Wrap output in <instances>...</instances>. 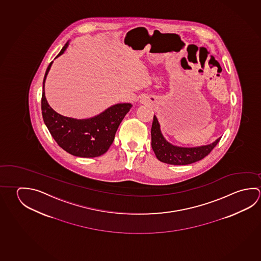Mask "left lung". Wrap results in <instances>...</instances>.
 <instances>
[{
  "label": "left lung",
  "instance_id": "obj_1",
  "mask_svg": "<svg viewBox=\"0 0 261 261\" xmlns=\"http://www.w3.org/2000/svg\"><path fill=\"white\" fill-rule=\"evenodd\" d=\"M151 146L158 160L161 162L171 165H188L202 160L210 154L220 138L206 146L196 147H181L173 146L165 139L160 131V124L155 115L151 128Z\"/></svg>",
  "mask_w": 261,
  "mask_h": 261
}]
</instances>
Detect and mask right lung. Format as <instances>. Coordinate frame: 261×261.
I'll use <instances>...</instances> for the list:
<instances>
[{
  "mask_svg": "<svg viewBox=\"0 0 261 261\" xmlns=\"http://www.w3.org/2000/svg\"><path fill=\"white\" fill-rule=\"evenodd\" d=\"M69 46L65 44L58 57ZM48 65L43 81L41 110L44 123L58 145L71 155L81 158H95L103 155L115 139V133L131 109V103H117L100 115L89 119H74L58 114L47 103L45 96V81L50 69Z\"/></svg>",
  "mask_w": 261,
  "mask_h": 261,
  "instance_id": "obj_1",
  "label": "right lung"
}]
</instances>
